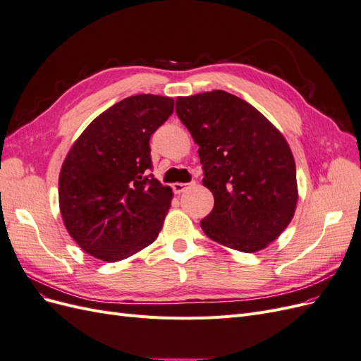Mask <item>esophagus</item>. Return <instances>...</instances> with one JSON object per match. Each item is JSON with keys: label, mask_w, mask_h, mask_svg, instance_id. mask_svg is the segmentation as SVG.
Here are the masks:
<instances>
[{"label": "esophagus", "mask_w": 361, "mask_h": 361, "mask_svg": "<svg viewBox=\"0 0 361 361\" xmlns=\"http://www.w3.org/2000/svg\"><path fill=\"white\" fill-rule=\"evenodd\" d=\"M188 188V183H182V182H176V183H173V191L176 192V194H180V192H183L185 190Z\"/></svg>", "instance_id": "esophagus-1"}]
</instances>
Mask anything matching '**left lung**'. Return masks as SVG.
<instances>
[{"mask_svg": "<svg viewBox=\"0 0 361 361\" xmlns=\"http://www.w3.org/2000/svg\"><path fill=\"white\" fill-rule=\"evenodd\" d=\"M176 113L199 145L202 182L214 194V209L200 221L206 236L244 253L268 247L298 202L286 138L253 105L224 90L179 96Z\"/></svg>", "mask_w": 361, "mask_h": 361, "instance_id": "left-lung-1", "label": "left lung"}]
</instances>
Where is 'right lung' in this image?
Listing matches in <instances>:
<instances>
[{"mask_svg":"<svg viewBox=\"0 0 361 361\" xmlns=\"http://www.w3.org/2000/svg\"><path fill=\"white\" fill-rule=\"evenodd\" d=\"M173 108L167 96H129L97 116L71 147L59 202L64 226L85 253L123 260L159 235L173 192L146 174L149 141Z\"/></svg>","mask_w":361,"mask_h":361,"instance_id":"obj_1","label":"right lung"}]
</instances>
